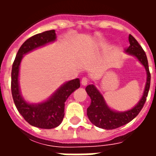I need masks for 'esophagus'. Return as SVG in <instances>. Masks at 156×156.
I'll use <instances>...</instances> for the list:
<instances>
[{
  "label": "esophagus",
  "mask_w": 156,
  "mask_h": 156,
  "mask_svg": "<svg viewBox=\"0 0 156 156\" xmlns=\"http://www.w3.org/2000/svg\"><path fill=\"white\" fill-rule=\"evenodd\" d=\"M88 79L87 78H82V81H81V84L83 86H86V85L88 84Z\"/></svg>",
  "instance_id": "34e87169"
}]
</instances>
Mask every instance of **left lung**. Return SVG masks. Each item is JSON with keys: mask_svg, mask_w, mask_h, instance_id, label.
I'll list each match as a JSON object with an SVG mask.
<instances>
[{"mask_svg": "<svg viewBox=\"0 0 156 156\" xmlns=\"http://www.w3.org/2000/svg\"><path fill=\"white\" fill-rule=\"evenodd\" d=\"M129 46L124 49V52L136 58L146 71V83L144 93L139 102L131 109L119 112L109 108L104 96L94 84L88 85L85 90L91 98V104L87 108V115L92 124L101 129H114L128 124L139 115L146 101L151 85V73L149 71L147 57L140 45L130 34L129 36Z\"/></svg>", "mask_w": 156, "mask_h": 156, "instance_id": "left-lung-1", "label": "left lung"}]
</instances>
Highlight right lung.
Returning <instances> with one entry per match:
<instances>
[{
  "mask_svg": "<svg viewBox=\"0 0 156 156\" xmlns=\"http://www.w3.org/2000/svg\"><path fill=\"white\" fill-rule=\"evenodd\" d=\"M55 30L38 33L27 39L21 46L12 69V98L18 112L29 124L40 129H53L61 124L64 117L65 102L71 94L80 87L79 78L66 82L49 98L37 104L26 101L19 84L20 65L24 55L56 41Z\"/></svg>",
  "mask_w": 156,
  "mask_h": 156,
  "instance_id": "obj_1",
  "label": "right lung"
}]
</instances>
